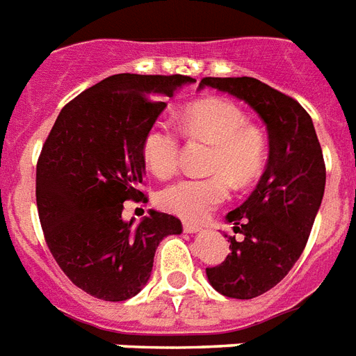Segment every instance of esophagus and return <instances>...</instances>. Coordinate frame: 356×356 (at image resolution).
Wrapping results in <instances>:
<instances>
[{
    "mask_svg": "<svg viewBox=\"0 0 356 356\" xmlns=\"http://www.w3.org/2000/svg\"><path fill=\"white\" fill-rule=\"evenodd\" d=\"M202 226L200 224H195V222H184V232L187 233H195V232H200Z\"/></svg>",
    "mask_w": 356,
    "mask_h": 356,
    "instance_id": "34e87169",
    "label": "esophagus"
}]
</instances>
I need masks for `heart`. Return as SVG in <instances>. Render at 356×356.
<instances>
[{
	"mask_svg": "<svg viewBox=\"0 0 356 356\" xmlns=\"http://www.w3.org/2000/svg\"><path fill=\"white\" fill-rule=\"evenodd\" d=\"M180 130L189 141L211 145L204 178H181L165 186L156 202L163 211L204 220L229 198L232 186L246 189L266 163L268 141L257 124L246 123L241 108L224 99H206L187 108ZM181 139L170 124L154 123L141 145L145 165L158 178H169L180 165Z\"/></svg>",
	"mask_w": 356,
	"mask_h": 356,
	"instance_id": "1",
	"label": "heart"
}]
</instances>
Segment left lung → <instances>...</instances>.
I'll return each instance as SVG.
<instances>
[{"instance_id": "8db88e82", "label": "left lung", "mask_w": 356, "mask_h": 356, "mask_svg": "<svg viewBox=\"0 0 356 356\" xmlns=\"http://www.w3.org/2000/svg\"><path fill=\"white\" fill-rule=\"evenodd\" d=\"M200 86L248 102L268 130L266 170L248 200L226 217L244 238L229 237L232 254L206 268L215 291L252 300L274 289L305 250L325 191L322 147L305 108L254 76H204Z\"/></svg>"}]
</instances>
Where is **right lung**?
<instances>
[{
	"mask_svg": "<svg viewBox=\"0 0 356 356\" xmlns=\"http://www.w3.org/2000/svg\"><path fill=\"white\" fill-rule=\"evenodd\" d=\"M187 75L119 73L62 108L36 163V206L51 255L73 285L124 301L149 281L158 244L180 218L150 211L124 222L123 202H147L141 145Z\"/></svg>",
	"mask_w": 356,
	"mask_h": 356,
	"instance_id": "add662e5",
	"label": "right lung"
}]
</instances>
